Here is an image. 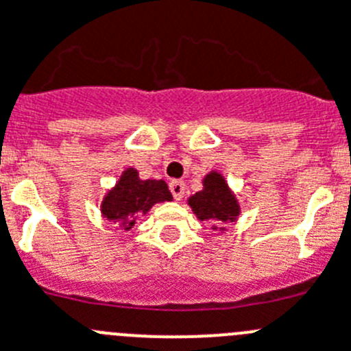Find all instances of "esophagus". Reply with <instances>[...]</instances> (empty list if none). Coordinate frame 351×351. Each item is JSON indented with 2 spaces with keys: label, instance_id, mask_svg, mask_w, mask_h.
I'll return each mask as SVG.
<instances>
[{
  "label": "esophagus",
  "instance_id": "obj_1",
  "mask_svg": "<svg viewBox=\"0 0 351 351\" xmlns=\"http://www.w3.org/2000/svg\"><path fill=\"white\" fill-rule=\"evenodd\" d=\"M169 191H171L175 201H180L183 197V192H185V183L182 180H173V182H169Z\"/></svg>",
  "mask_w": 351,
  "mask_h": 351
}]
</instances>
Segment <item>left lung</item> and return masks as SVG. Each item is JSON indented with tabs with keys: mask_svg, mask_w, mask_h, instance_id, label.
Instances as JSON below:
<instances>
[{
	"mask_svg": "<svg viewBox=\"0 0 351 351\" xmlns=\"http://www.w3.org/2000/svg\"><path fill=\"white\" fill-rule=\"evenodd\" d=\"M189 206L201 222H210L213 230H226L241 213L238 199L230 191L222 173L210 171L203 178V189L189 197Z\"/></svg>",
	"mask_w": 351,
	"mask_h": 351,
	"instance_id": "obj_1",
	"label": "left lung"
}]
</instances>
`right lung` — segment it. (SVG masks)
I'll list each match as a JSON object with an SVG mask.
<instances>
[{
	"label": "right lung",
	"instance_id": "obj_1",
	"mask_svg": "<svg viewBox=\"0 0 351 351\" xmlns=\"http://www.w3.org/2000/svg\"><path fill=\"white\" fill-rule=\"evenodd\" d=\"M171 199L164 180H141L138 169L128 168L101 201V215L121 229L131 230L138 217L147 215L154 204Z\"/></svg>",
	"mask_w": 351,
	"mask_h": 351
}]
</instances>
